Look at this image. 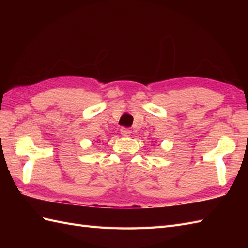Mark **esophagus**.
I'll list each match as a JSON object with an SVG mask.
<instances>
[{"label":"esophagus","instance_id":"obj_1","mask_svg":"<svg viewBox=\"0 0 248 248\" xmlns=\"http://www.w3.org/2000/svg\"><path fill=\"white\" fill-rule=\"evenodd\" d=\"M120 134L127 138V136H130L131 130H129V129H127V128H121V129H120Z\"/></svg>","mask_w":248,"mask_h":248}]
</instances>
